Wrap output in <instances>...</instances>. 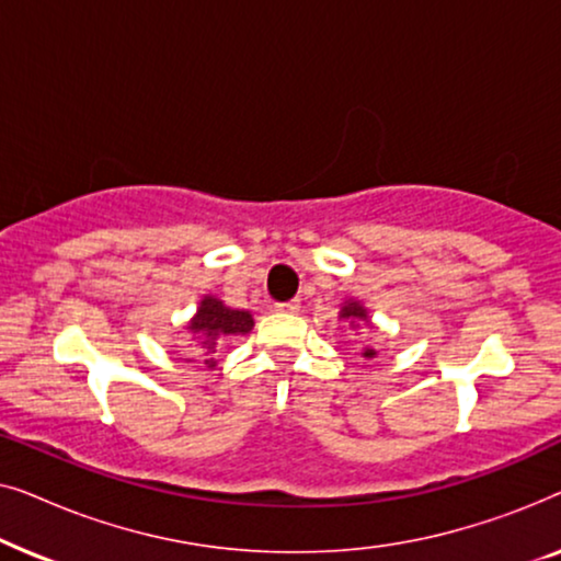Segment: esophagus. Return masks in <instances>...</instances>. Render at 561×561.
<instances>
[{
    "mask_svg": "<svg viewBox=\"0 0 561 561\" xmlns=\"http://www.w3.org/2000/svg\"><path fill=\"white\" fill-rule=\"evenodd\" d=\"M298 309H301V301H298V298H290V301L275 304V311H280V313H298Z\"/></svg>",
    "mask_w": 561,
    "mask_h": 561,
    "instance_id": "obj_1",
    "label": "esophagus"
}]
</instances>
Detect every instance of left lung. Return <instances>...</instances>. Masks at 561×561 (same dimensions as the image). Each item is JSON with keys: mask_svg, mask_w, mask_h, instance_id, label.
Instances as JSON below:
<instances>
[{"mask_svg": "<svg viewBox=\"0 0 561 561\" xmlns=\"http://www.w3.org/2000/svg\"><path fill=\"white\" fill-rule=\"evenodd\" d=\"M342 319H352V321H363V319H367V311L363 309V306H359L357 301H350L347 306H344L342 309ZM363 357H375V350H365L363 352Z\"/></svg>", "mask_w": 561, "mask_h": 561, "instance_id": "obj_1", "label": "left lung"}]
</instances>
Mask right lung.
Instances as JSON below:
<instances>
[{"label":"right lung","instance_id":"add662e5","mask_svg":"<svg viewBox=\"0 0 561 561\" xmlns=\"http://www.w3.org/2000/svg\"><path fill=\"white\" fill-rule=\"evenodd\" d=\"M252 324V317L248 311H234L227 309L225 304L217 301V298L206 296L202 306H198L196 319L191 321V332L198 334V355L204 357L206 365L214 363V352H217L219 336L227 334H248Z\"/></svg>","mask_w":561,"mask_h":561}]
</instances>
